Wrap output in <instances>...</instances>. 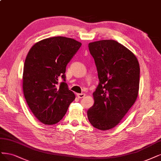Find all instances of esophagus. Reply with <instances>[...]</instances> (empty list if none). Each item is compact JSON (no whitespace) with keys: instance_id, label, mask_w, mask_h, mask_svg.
Masks as SVG:
<instances>
[{"instance_id":"34e87169","label":"esophagus","mask_w":161,"mask_h":161,"mask_svg":"<svg viewBox=\"0 0 161 161\" xmlns=\"http://www.w3.org/2000/svg\"><path fill=\"white\" fill-rule=\"evenodd\" d=\"M76 95L79 98H84L85 97V94H84V93H78Z\"/></svg>"}]
</instances>
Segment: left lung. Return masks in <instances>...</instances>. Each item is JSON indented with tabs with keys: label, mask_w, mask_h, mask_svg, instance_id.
Returning <instances> with one entry per match:
<instances>
[{
	"label": "left lung",
	"mask_w": 161,
	"mask_h": 161,
	"mask_svg": "<svg viewBox=\"0 0 161 161\" xmlns=\"http://www.w3.org/2000/svg\"><path fill=\"white\" fill-rule=\"evenodd\" d=\"M99 83L87 111L91 124L107 130L117 125L133 105L139 88L140 67L135 54L114 40L88 44Z\"/></svg>",
	"instance_id": "obj_1"
}]
</instances>
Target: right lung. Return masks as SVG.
<instances>
[{
	"instance_id": "obj_1",
	"label": "right lung",
	"mask_w": 161,
	"mask_h": 161,
	"mask_svg": "<svg viewBox=\"0 0 161 161\" xmlns=\"http://www.w3.org/2000/svg\"><path fill=\"white\" fill-rule=\"evenodd\" d=\"M82 44L54 36L36 43L26 57L23 87L26 101L36 119L54 125L65 115L75 95L66 83V67ZM63 81L59 83L58 79Z\"/></svg>"
}]
</instances>
